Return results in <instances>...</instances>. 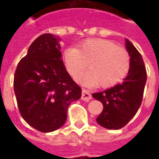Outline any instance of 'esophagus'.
Returning <instances> with one entry per match:
<instances>
[{
  "instance_id": "obj_1",
  "label": "esophagus",
  "mask_w": 159,
  "mask_h": 159,
  "mask_svg": "<svg viewBox=\"0 0 159 159\" xmlns=\"http://www.w3.org/2000/svg\"><path fill=\"white\" fill-rule=\"evenodd\" d=\"M81 99L83 100H86V101H89L92 99V95H91V93H89V91L87 89H83V92H82V97H81Z\"/></svg>"
}]
</instances>
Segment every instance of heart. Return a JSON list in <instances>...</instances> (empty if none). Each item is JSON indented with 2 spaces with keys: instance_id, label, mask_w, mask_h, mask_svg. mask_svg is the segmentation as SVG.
I'll use <instances>...</instances> for the list:
<instances>
[{
  "instance_id": "obj_1",
  "label": "heart",
  "mask_w": 159,
  "mask_h": 159,
  "mask_svg": "<svg viewBox=\"0 0 159 159\" xmlns=\"http://www.w3.org/2000/svg\"><path fill=\"white\" fill-rule=\"evenodd\" d=\"M63 59L72 78L76 79L86 70L89 71L79 78L83 85L111 88L121 83L129 70L130 56L126 49L104 39H89L77 48L65 50Z\"/></svg>"
}]
</instances>
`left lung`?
Returning <instances> with one entry per match:
<instances>
[{
  "label": "left lung",
  "instance_id": "obj_1",
  "mask_svg": "<svg viewBox=\"0 0 159 159\" xmlns=\"http://www.w3.org/2000/svg\"><path fill=\"white\" fill-rule=\"evenodd\" d=\"M125 47L130 56V67L123 82L92 96L103 104V111L96 118L100 126L119 129L136 114L143 98L147 70L142 56L128 39Z\"/></svg>",
  "mask_w": 159,
  "mask_h": 159
}]
</instances>
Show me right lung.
Wrapping results in <instances>:
<instances>
[{
  "mask_svg": "<svg viewBox=\"0 0 159 159\" xmlns=\"http://www.w3.org/2000/svg\"><path fill=\"white\" fill-rule=\"evenodd\" d=\"M59 40L48 33L37 37L14 74L19 112L28 124L44 133L62 127L69 106L82 96L61 59Z\"/></svg>",
  "mask_w": 159,
  "mask_h": 159,
  "instance_id": "right-lung-1",
  "label": "right lung"
}]
</instances>
